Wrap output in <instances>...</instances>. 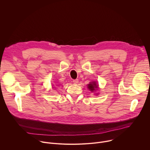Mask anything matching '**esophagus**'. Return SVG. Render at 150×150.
<instances>
[{"label":"esophagus","mask_w":150,"mask_h":150,"mask_svg":"<svg viewBox=\"0 0 150 150\" xmlns=\"http://www.w3.org/2000/svg\"><path fill=\"white\" fill-rule=\"evenodd\" d=\"M73 82H74V83H77L78 82V79H74V80H73Z\"/></svg>","instance_id":"1"}]
</instances>
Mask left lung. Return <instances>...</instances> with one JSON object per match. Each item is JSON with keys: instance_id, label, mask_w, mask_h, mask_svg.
I'll use <instances>...</instances> for the list:
<instances>
[{"instance_id": "1", "label": "left lung", "mask_w": 150, "mask_h": 150, "mask_svg": "<svg viewBox=\"0 0 150 150\" xmlns=\"http://www.w3.org/2000/svg\"><path fill=\"white\" fill-rule=\"evenodd\" d=\"M88 88L89 90H90V91H93L96 88H98V85L96 82H92L88 85Z\"/></svg>"}]
</instances>
